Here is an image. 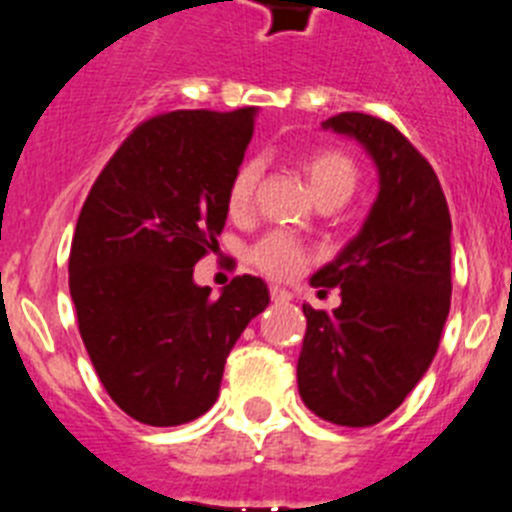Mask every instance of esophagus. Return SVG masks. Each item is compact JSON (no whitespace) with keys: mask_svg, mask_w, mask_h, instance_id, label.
I'll use <instances>...</instances> for the list:
<instances>
[{"mask_svg":"<svg viewBox=\"0 0 512 512\" xmlns=\"http://www.w3.org/2000/svg\"><path fill=\"white\" fill-rule=\"evenodd\" d=\"M270 296H273L275 304H288V301L293 299L291 291H286V288H278V286L270 288Z\"/></svg>","mask_w":512,"mask_h":512,"instance_id":"obj_1","label":"esophagus"}]
</instances>
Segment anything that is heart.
<instances>
[{
  "label": "heart",
  "mask_w": 512,
  "mask_h": 512,
  "mask_svg": "<svg viewBox=\"0 0 512 512\" xmlns=\"http://www.w3.org/2000/svg\"><path fill=\"white\" fill-rule=\"evenodd\" d=\"M301 170H304L306 182H309L314 198H342L348 201L353 195L355 185H358V167L348 154L335 149H317L309 151L301 157ZM257 180H260V167L257 162H244L239 164V170L234 172L229 182V201L231 213H244L250 211L252 198H255ZM309 260L304 244L299 239L288 237V234H268L262 242L255 244L252 250V262L270 278L278 281H291L301 273V268Z\"/></svg>",
  "instance_id": "1"
}]
</instances>
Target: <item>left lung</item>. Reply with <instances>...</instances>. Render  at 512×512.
<instances>
[{"mask_svg": "<svg viewBox=\"0 0 512 512\" xmlns=\"http://www.w3.org/2000/svg\"><path fill=\"white\" fill-rule=\"evenodd\" d=\"M355 139L379 170V195L358 237L311 275L319 296L304 304L306 335L296 379L317 417L368 428L397 410L430 368L451 309V213L438 175L391 123L340 113L322 123Z\"/></svg>", "mask_w": 512, "mask_h": 512, "instance_id": "1", "label": "left lung"}]
</instances>
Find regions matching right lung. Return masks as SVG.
I'll list each match as a JSON object with an SVG mask.
<instances>
[{"instance_id": "add662e5", "label": "right lung", "mask_w": 512, "mask_h": 512, "mask_svg": "<svg viewBox=\"0 0 512 512\" xmlns=\"http://www.w3.org/2000/svg\"><path fill=\"white\" fill-rule=\"evenodd\" d=\"M255 115L175 110L141 123L79 213L69 255L79 335L110 399L144 425L211 410L234 342L270 304L255 275H237L219 299L193 281L195 262L219 247Z\"/></svg>"}]
</instances>
